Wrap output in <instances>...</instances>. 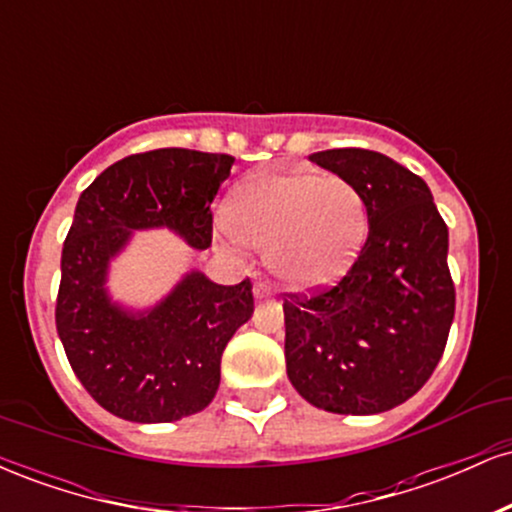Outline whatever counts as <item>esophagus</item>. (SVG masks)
<instances>
[{"instance_id": "esophagus-1", "label": "esophagus", "mask_w": 512, "mask_h": 512, "mask_svg": "<svg viewBox=\"0 0 512 512\" xmlns=\"http://www.w3.org/2000/svg\"><path fill=\"white\" fill-rule=\"evenodd\" d=\"M255 298L257 301H267V298H272V289H269L267 281H255Z\"/></svg>"}]
</instances>
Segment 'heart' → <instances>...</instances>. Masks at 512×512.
I'll list each match as a JSON object with an SVG mask.
<instances>
[{"label":"heart","mask_w":512,"mask_h":512,"mask_svg":"<svg viewBox=\"0 0 512 512\" xmlns=\"http://www.w3.org/2000/svg\"><path fill=\"white\" fill-rule=\"evenodd\" d=\"M223 219L226 238L264 250L272 274L293 291L342 279L368 233L366 199L339 175H257L233 190Z\"/></svg>","instance_id":"b5f03b06"}]
</instances>
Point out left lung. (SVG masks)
Wrapping results in <instances>:
<instances>
[{
	"label": "left lung",
	"instance_id": "obj_1",
	"mask_svg": "<svg viewBox=\"0 0 512 512\" xmlns=\"http://www.w3.org/2000/svg\"><path fill=\"white\" fill-rule=\"evenodd\" d=\"M310 161L356 185L368 238L337 286L284 303L286 373L317 409L380 414L414 397L443 356L455 317L448 226L426 182L378 151Z\"/></svg>",
	"mask_w": 512,
	"mask_h": 512
}]
</instances>
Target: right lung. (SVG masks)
I'll return each mask as SVG.
<instances>
[{
	"label": "right lung",
	"mask_w": 512,
	"mask_h": 512,
	"mask_svg": "<svg viewBox=\"0 0 512 512\" xmlns=\"http://www.w3.org/2000/svg\"><path fill=\"white\" fill-rule=\"evenodd\" d=\"M233 156L156 149L105 168L76 202L62 248L55 322L86 392L134 424L197 414L221 383V354L252 317L250 279L219 286L187 272L156 305L129 308L108 291L110 262L137 231L168 228L190 248L211 245V209Z\"/></svg>",
	"instance_id": "obj_1"
}]
</instances>
